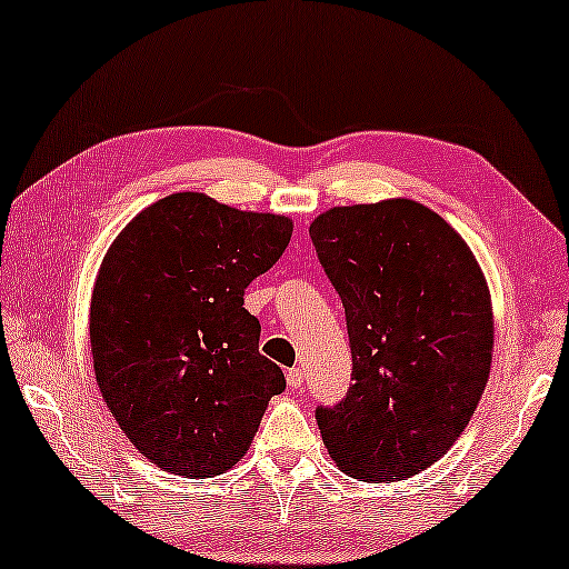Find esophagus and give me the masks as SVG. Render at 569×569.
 Returning a JSON list of instances; mask_svg holds the SVG:
<instances>
[{
	"label": "esophagus",
	"instance_id": "1",
	"mask_svg": "<svg viewBox=\"0 0 569 569\" xmlns=\"http://www.w3.org/2000/svg\"><path fill=\"white\" fill-rule=\"evenodd\" d=\"M287 383H290L292 388H300L302 383H306V372H302L300 368L287 370Z\"/></svg>",
	"mask_w": 569,
	"mask_h": 569
}]
</instances>
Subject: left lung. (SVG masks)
Here are the masks:
<instances>
[{
	"mask_svg": "<svg viewBox=\"0 0 569 569\" xmlns=\"http://www.w3.org/2000/svg\"><path fill=\"white\" fill-rule=\"evenodd\" d=\"M345 306L352 386L316 422L360 481L432 466L461 438L492 362V302L463 238L411 199L333 207L310 224Z\"/></svg>",
	"mask_w": 569,
	"mask_h": 569,
	"instance_id": "1",
	"label": "left lung"
}]
</instances>
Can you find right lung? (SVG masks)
I'll return each mask as SVG.
<instances>
[{"mask_svg":"<svg viewBox=\"0 0 569 569\" xmlns=\"http://www.w3.org/2000/svg\"><path fill=\"white\" fill-rule=\"evenodd\" d=\"M290 238L287 217L186 191L139 212L108 248L90 302L92 368L116 422L160 469H232L284 391L243 295Z\"/></svg>","mask_w":569,"mask_h":569,"instance_id":"1","label":"right lung"}]
</instances>
